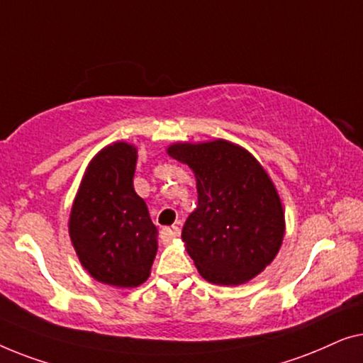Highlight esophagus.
<instances>
[{
    "instance_id": "34e87169",
    "label": "esophagus",
    "mask_w": 363,
    "mask_h": 363,
    "mask_svg": "<svg viewBox=\"0 0 363 363\" xmlns=\"http://www.w3.org/2000/svg\"><path fill=\"white\" fill-rule=\"evenodd\" d=\"M181 235V230H179V227H164L161 230V233H160V237H161V242L162 243H171V242H174V240L179 237Z\"/></svg>"
}]
</instances>
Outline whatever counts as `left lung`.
<instances>
[{
    "mask_svg": "<svg viewBox=\"0 0 363 363\" xmlns=\"http://www.w3.org/2000/svg\"><path fill=\"white\" fill-rule=\"evenodd\" d=\"M167 155L196 174L197 208L182 227L189 257L213 284L247 283L279 252L284 212L263 166L225 140L176 143Z\"/></svg>",
    "mask_w": 363,
    "mask_h": 363,
    "instance_id": "8db88e82",
    "label": "left lung"
}]
</instances>
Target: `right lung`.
Masks as SVG:
<instances>
[{
	"instance_id": "1",
	"label": "right lung",
	"mask_w": 363,
	"mask_h": 363,
	"mask_svg": "<svg viewBox=\"0 0 363 363\" xmlns=\"http://www.w3.org/2000/svg\"><path fill=\"white\" fill-rule=\"evenodd\" d=\"M136 157L128 143L104 147L86 167L69 220L82 267L116 288L145 283L157 252V228L133 187Z\"/></svg>"
}]
</instances>
